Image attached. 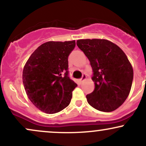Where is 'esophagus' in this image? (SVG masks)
<instances>
[{"label": "esophagus", "instance_id": "obj_1", "mask_svg": "<svg viewBox=\"0 0 146 146\" xmlns=\"http://www.w3.org/2000/svg\"><path fill=\"white\" fill-rule=\"evenodd\" d=\"M86 75L85 74V73H84V74L82 75V77L81 79H80V82L84 81V80H86Z\"/></svg>", "mask_w": 146, "mask_h": 146}]
</instances>
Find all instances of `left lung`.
Returning a JSON list of instances; mask_svg holds the SVG:
<instances>
[{"label":"left lung","instance_id":"1","mask_svg":"<svg viewBox=\"0 0 146 146\" xmlns=\"http://www.w3.org/2000/svg\"><path fill=\"white\" fill-rule=\"evenodd\" d=\"M77 45L89 60L95 90L86 95L95 109L111 112L128 98L133 80V69L124 52L103 39L78 40Z\"/></svg>","mask_w":146,"mask_h":146}]
</instances>
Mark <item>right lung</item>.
Masks as SVG:
<instances>
[{"instance_id": "right-lung-1", "label": "right lung", "mask_w": 146, "mask_h": 146, "mask_svg": "<svg viewBox=\"0 0 146 146\" xmlns=\"http://www.w3.org/2000/svg\"><path fill=\"white\" fill-rule=\"evenodd\" d=\"M75 42H47L35 50L23 72L27 95L33 104L45 113L61 111L69 105L78 85L68 76V57Z\"/></svg>"}]
</instances>
